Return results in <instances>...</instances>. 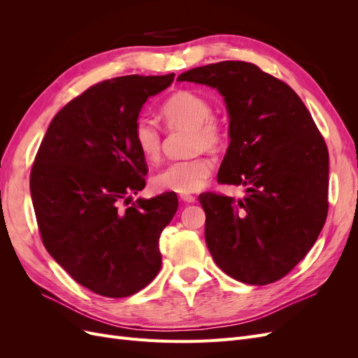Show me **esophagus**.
<instances>
[{"instance_id":"34e87169","label":"esophagus","mask_w":358,"mask_h":358,"mask_svg":"<svg viewBox=\"0 0 358 358\" xmlns=\"http://www.w3.org/2000/svg\"><path fill=\"white\" fill-rule=\"evenodd\" d=\"M180 200L183 201V203H196V197L194 196H189V194H182L180 196Z\"/></svg>"}]
</instances>
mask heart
<instances>
[{"mask_svg":"<svg viewBox=\"0 0 358 358\" xmlns=\"http://www.w3.org/2000/svg\"><path fill=\"white\" fill-rule=\"evenodd\" d=\"M161 116L169 128H189L192 150L216 152L224 146L225 133L212 117V106L203 95L182 90L162 103ZM133 142L146 161H155L161 154L162 134L150 119L138 117L133 127ZM212 175V162L206 157L175 161L159 170L152 179L157 191L192 194L200 191Z\"/></svg>","mask_w":358,"mask_h":358,"instance_id":"obj_1","label":"heart"}]
</instances>
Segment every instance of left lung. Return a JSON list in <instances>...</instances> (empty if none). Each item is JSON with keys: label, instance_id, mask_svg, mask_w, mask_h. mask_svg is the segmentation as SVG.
<instances>
[{"label": "left lung", "instance_id": "obj_1", "mask_svg": "<svg viewBox=\"0 0 358 358\" xmlns=\"http://www.w3.org/2000/svg\"><path fill=\"white\" fill-rule=\"evenodd\" d=\"M178 80L210 86L224 96L230 145L218 182L246 191L237 201L215 192L199 197L206 245L229 276L272 284L305 258L326 222V142L300 96L251 62L209 64Z\"/></svg>", "mask_w": 358, "mask_h": 358}]
</instances>
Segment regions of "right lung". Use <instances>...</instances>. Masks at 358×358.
Wrapping results in <instances>:
<instances>
[{
	"label": "right lung",
	"mask_w": 358,
	"mask_h": 358,
	"mask_svg": "<svg viewBox=\"0 0 358 358\" xmlns=\"http://www.w3.org/2000/svg\"><path fill=\"white\" fill-rule=\"evenodd\" d=\"M173 79L131 74L91 86L52 119L36 155L29 188L43 245L95 294L128 297L161 268L158 241L178 210L176 194L121 203L146 185L134 122Z\"/></svg>",
	"instance_id": "add662e5"
}]
</instances>
